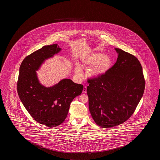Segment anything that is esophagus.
<instances>
[{
	"mask_svg": "<svg viewBox=\"0 0 160 160\" xmlns=\"http://www.w3.org/2000/svg\"><path fill=\"white\" fill-rule=\"evenodd\" d=\"M82 92L83 93H86L87 92V87L86 86H84L83 90H82Z\"/></svg>",
	"mask_w": 160,
	"mask_h": 160,
	"instance_id": "obj_1",
	"label": "esophagus"
}]
</instances>
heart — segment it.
I'll list each match as a JSON object with an SVG mask.
<instances>
[{"label":"heart","instance_id":"heart-1","mask_svg":"<svg viewBox=\"0 0 160 160\" xmlns=\"http://www.w3.org/2000/svg\"><path fill=\"white\" fill-rule=\"evenodd\" d=\"M82 62L84 66H91L88 72V76L91 78H98L109 71L112 65V59L102 53L95 52L86 56ZM75 72L78 76H81L82 72L80 66L76 65Z\"/></svg>","mask_w":160,"mask_h":160}]
</instances>
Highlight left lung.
Instances as JSON below:
<instances>
[{"label": "left lung", "instance_id": "obj_1", "mask_svg": "<svg viewBox=\"0 0 160 160\" xmlns=\"http://www.w3.org/2000/svg\"><path fill=\"white\" fill-rule=\"evenodd\" d=\"M117 62L107 73L88 79L90 112L95 122L110 128L130 118L143 95L145 81L141 65L133 55L120 48Z\"/></svg>", "mask_w": 160, "mask_h": 160}]
</instances>
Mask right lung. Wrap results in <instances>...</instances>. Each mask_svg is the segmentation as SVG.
Here are the masks:
<instances>
[{
  "mask_svg": "<svg viewBox=\"0 0 160 160\" xmlns=\"http://www.w3.org/2000/svg\"><path fill=\"white\" fill-rule=\"evenodd\" d=\"M61 50L58 44L48 45L27 56L20 66L17 82L18 94L24 107L35 121L50 128L63 123L71 102L84 88L68 79L52 87L39 82L36 71L45 60Z\"/></svg>",
  "mask_w": 160,
  "mask_h": 160,
  "instance_id": "right-lung-1",
  "label": "right lung"
}]
</instances>
